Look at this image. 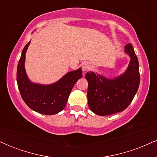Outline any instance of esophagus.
<instances>
[{"mask_svg":"<svg viewBox=\"0 0 157 157\" xmlns=\"http://www.w3.org/2000/svg\"><path fill=\"white\" fill-rule=\"evenodd\" d=\"M89 68H90V64L89 63H82V68L84 71H87Z\"/></svg>","mask_w":157,"mask_h":157,"instance_id":"1","label":"esophagus"}]
</instances>
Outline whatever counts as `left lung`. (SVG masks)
<instances>
[{"mask_svg":"<svg viewBox=\"0 0 157 157\" xmlns=\"http://www.w3.org/2000/svg\"><path fill=\"white\" fill-rule=\"evenodd\" d=\"M125 52L131 57V61L123 75L108 79L92 71L86 73L88 104L97 115L106 116L124 111L137 91L140 81L137 57L131 44L125 46Z\"/></svg>","mask_w":157,"mask_h":157,"instance_id":"8db88e82","label":"left lung"}]
</instances>
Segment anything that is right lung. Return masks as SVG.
<instances>
[{
    "mask_svg": "<svg viewBox=\"0 0 157 157\" xmlns=\"http://www.w3.org/2000/svg\"><path fill=\"white\" fill-rule=\"evenodd\" d=\"M31 41L23 48L17 68V86L23 101L40 113L53 115L64 109L72 88L82 77L81 68L66 74L60 80L50 85L33 83L25 71V55Z\"/></svg>",
    "mask_w": 157,
    "mask_h": 157,
    "instance_id": "1",
    "label": "right lung"
}]
</instances>
